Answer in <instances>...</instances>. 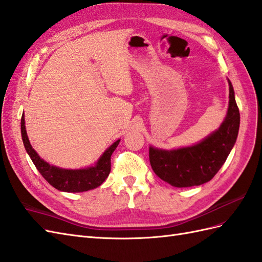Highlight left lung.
Returning a JSON list of instances; mask_svg holds the SVG:
<instances>
[{
  "mask_svg": "<svg viewBox=\"0 0 262 262\" xmlns=\"http://www.w3.org/2000/svg\"><path fill=\"white\" fill-rule=\"evenodd\" d=\"M229 84V106L227 116L217 130L200 143L166 150L149 147V162L156 175L173 187L199 186L209 182L221 168L237 140L240 114Z\"/></svg>",
  "mask_w": 262,
  "mask_h": 262,
  "instance_id": "obj_1",
  "label": "left lung"
}]
</instances>
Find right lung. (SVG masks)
Instances as JSON below:
<instances>
[{
	"label": "right lung",
	"instance_id": "1",
	"mask_svg": "<svg viewBox=\"0 0 262 262\" xmlns=\"http://www.w3.org/2000/svg\"><path fill=\"white\" fill-rule=\"evenodd\" d=\"M21 133L25 149L28 151L33 164L35 165L39 173L54 188L65 192L87 191L97 188L98 186L102 185L111 172L112 154L116 149V147L120 142V139H118L113 145H111L103 152V155L99 157L97 163L94 166L82 169H64L46 163L33 149L25 128L24 114L21 118Z\"/></svg>",
	"mask_w": 262,
	"mask_h": 262
}]
</instances>
